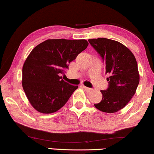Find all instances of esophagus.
<instances>
[{"mask_svg": "<svg viewBox=\"0 0 154 154\" xmlns=\"http://www.w3.org/2000/svg\"><path fill=\"white\" fill-rule=\"evenodd\" d=\"M81 87H82V88L84 89L85 91H91V88H88V87H86V86H82Z\"/></svg>", "mask_w": 154, "mask_h": 154, "instance_id": "esophagus-1", "label": "esophagus"}]
</instances>
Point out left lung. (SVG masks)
<instances>
[{
  "label": "left lung",
  "instance_id": "8db88e82",
  "mask_svg": "<svg viewBox=\"0 0 154 154\" xmlns=\"http://www.w3.org/2000/svg\"><path fill=\"white\" fill-rule=\"evenodd\" d=\"M88 42L106 64L109 87L100 91L103 97L96 109L106 113H115L122 109L135 94L139 83V73L136 58L122 43L113 40L98 38Z\"/></svg>",
  "mask_w": 154,
  "mask_h": 154
}]
</instances>
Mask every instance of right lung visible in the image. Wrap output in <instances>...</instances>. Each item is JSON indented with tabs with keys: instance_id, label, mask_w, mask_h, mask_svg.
<instances>
[{
	"instance_id": "1",
	"label": "right lung",
	"mask_w": 154,
	"mask_h": 154,
	"mask_svg": "<svg viewBox=\"0 0 154 154\" xmlns=\"http://www.w3.org/2000/svg\"><path fill=\"white\" fill-rule=\"evenodd\" d=\"M88 45L84 39H48L32 50L23 66L22 86L36 111H58L79 88L66 83L60 75Z\"/></svg>"
}]
</instances>
